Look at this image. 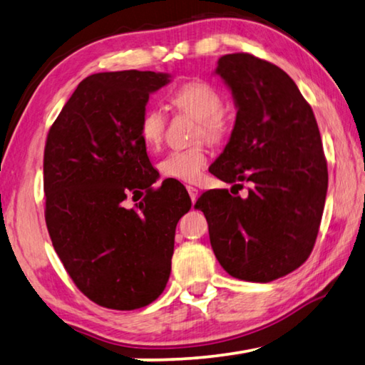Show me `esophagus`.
I'll use <instances>...</instances> for the list:
<instances>
[{
    "label": "esophagus",
    "mask_w": 365,
    "mask_h": 365,
    "mask_svg": "<svg viewBox=\"0 0 365 365\" xmlns=\"http://www.w3.org/2000/svg\"><path fill=\"white\" fill-rule=\"evenodd\" d=\"M187 190H188V195H190V197H191V201H196V197H197V188H195V187H187Z\"/></svg>",
    "instance_id": "esophagus-1"
}]
</instances>
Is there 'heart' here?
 <instances>
[{
  "label": "heart",
  "instance_id": "b5f03b06",
  "mask_svg": "<svg viewBox=\"0 0 365 365\" xmlns=\"http://www.w3.org/2000/svg\"><path fill=\"white\" fill-rule=\"evenodd\" d=\"M170 103L182 113L190 114L200 120L197 137L207 141H219L225 135L224 96L214 85L202 80H191L172 91ZM140 138L143 143L156 150L163 143L165 130V115L158 108H148L140 119ZM207 160L206 151L201 146H193L188 150H174L159 160L158 169L160 175L174 180L193 183L201 177Z\"/></svg>",
  "mask_w": 365,
  "mask_h": 365
}]
</instances>
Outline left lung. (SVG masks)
I'll use <instances>...</instances> for the list:
<instances>
[{
    "label": "left lung",
    "instance_id": "obj_1",
    "mask_svg": "<svg viewBox=\"0 0 365 365\" xmlns=\"http://www.w3.org/2000/svg\"><path fill=\"white\" fill-rule=\"evenodd\" d=\"M215 73L232 90L237 119L211 172L233 187L206 191L195 207L227 274L267 283L304 264L316 243L329 187L322 140L312 108L280 67L233 53Z\"/></svg>",
    "mask_w": 365,
    "mask_h": 365
}]
</instances>
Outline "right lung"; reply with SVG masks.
Returning a JSON list of instances; mask_svg holds the SVG:
<instances>
[{
    "label": "right lung",
    "mask_w": 365,
    "mask_h": 365,
    "mask_svg": "<svg viewBox=\"0 0 365 365\" xmlns=\"http://www.w3.org/2000/svg\"><path fill=\"white\" fill-rule=\"evenodd\" d=\"M151 71L101 72L78 83L49 128L43 158L45 219L54 251L86 298L117 311L148 306L170 275L175 227L191 200L165 180L140 138ZM128 195L144 200L132 210Z\"/></svg>",
    "instance_id": "obj_1"
}]
</instances>
